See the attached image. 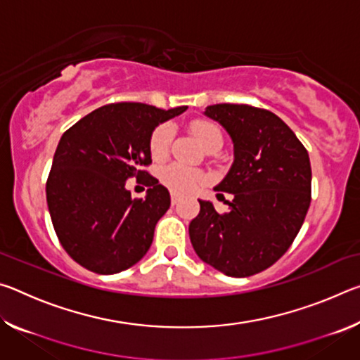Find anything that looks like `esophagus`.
Here are the masks:
<instances>
[{
  "instance_id": "obj_1",
  "label": "esophagus",
  "mask_w": 360,
  "mask_h": 360,
  "mask_svg": "<svg viewBox=\"0 0 360 360\" xmlns=\"http://www.w3.org/2000/svg\"><path fill=\"white\" fill-rule=\"evenodd\" d=\"M181 202V197L178 193H172V205L174 206V205H178Z\"/></svg>"
}]
</instances>
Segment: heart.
Here are the masks:
<instances>
[{"mask_svg":"<svg viewBox=\"0 0 360 360\" xmlns=\"http://www.w3.org/2000/svg\"><path fill=\"white\" fill-rule=\"evenodd\" d=\"M191 131L193 136L202 143L205 148H210L211 144L221 143L222 144V133L216 124L210 120H193L191 124ZM174 136L173 127L168 124L158 125L152 131L149 139V150L150 155L155 160L167 157L169 146H172ZM160 179L168 188H172L176 193H191L195 188H198L206 181V176L200 169L181 165V163H172L160 169Z\"/></svg>","mask_w":360,"mask_h":360,"instance_id":"1","label":"heart"}]
</instances>
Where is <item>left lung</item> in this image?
Returning <instances> with one entry per match:
<instances>
[{"mask_svg": "<svg viewBox=\"0 0 360 360\" xmlns=\"http://www.w3.org/2000/svg\"><path fill=\"white\" fill-rule=\"evenodd\" d=\"M205 114L233 141V165L214 188L233 193V200L224 214L198 200L200 212L188 235L208 265L227 276H252L281 259L302 229L311 203L308 150L266 109L222 103Z\"/></svg>", "mask_w": 360, "mask_h": 360, "instance_id": "1", "label": "left lung"}]
</instances>
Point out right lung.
Masks as SVG:
<instances>
[{
    "instance_id": "obj_1",
    "label": "right lung",
    "mask_w": 360,
    "mask_h": 360,
    "mask_svg": "<svg viewBox=\"0 0 360 360\" xmlns=\"http://www.w3.org/2000/svg\"><path fill=\"white\" fill-rule=\"evenodd\" d=\"M187 106L158 109L111 103L63 133L46 184L49 212L66 252L87 270L114 275L141 260L155 225L169 208L168 188L143 167L152 163L155 127ZM145 178L146 199H131L124 182Z\"/></svg>"
}]
</instances>
